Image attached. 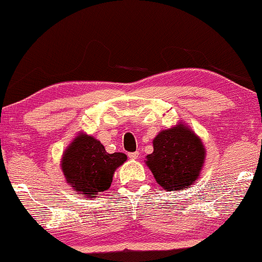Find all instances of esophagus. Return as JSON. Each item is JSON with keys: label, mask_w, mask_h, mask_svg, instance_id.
I'll return each mask as SVG.
<instances>
[{"label": "esophagus", "mask_w": 262, "mask_h": 262, "mask_svg": "<svg viewBox=\"0 0 262 262\" xmlns=\"http://www.w3.org/2000/svg\"><path fill=\"white\" fill-rule=\"evenodd\" d=\"M139 151H135V152H129L128 154V156H129V159H132V160H137V159H139Z\"/></svg>", "instance_id": "esophagus-1"}]
</instances>
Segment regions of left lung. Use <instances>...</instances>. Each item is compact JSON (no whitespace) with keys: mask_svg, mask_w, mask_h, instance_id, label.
<instances>
[{"mask_svg":"<svg viewBox=\"0 0 262 262\" xmlns=\"http://www.w3.org/2000/svg\"><path fill=\"white\" fill-rule=\"evenodd\" d=\"M154 151L146 166L167 191L184 190L199 179L206 150L203 141L185 123L163 129L152 140Z\"/></svg>","mask_w":262,"mask_h":262,"instance_id":"8db88e82","label":"left lung"}]
</instances>
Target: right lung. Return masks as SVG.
<instances>
[{"label":"right lung","instance_id":"obj_1","mask_svg":"<svg viewBox=\"0 0 262 262\" xmlns=\"http://www.w3.org/2000/svg\"><path fill=\"white\" fill-rule=\"evenodd\" d=\"M125 161V154H108L100 140L80 132L63 151L61 169L75 193L95 199L111 187L115 171Z\"/></svg>","mask_w":262,"mask_h":262}]
</instances>
